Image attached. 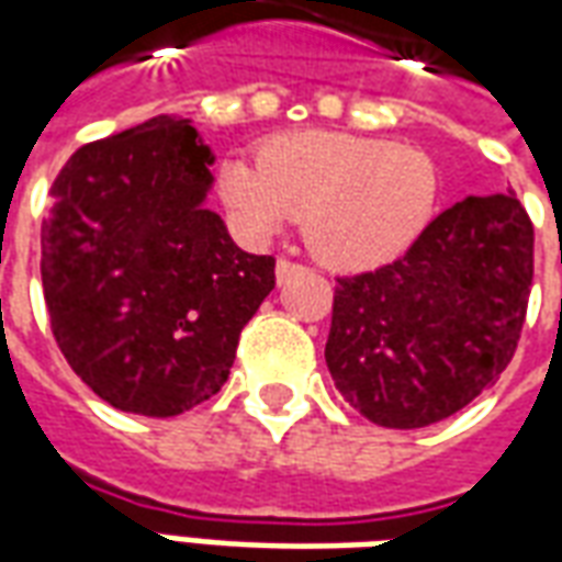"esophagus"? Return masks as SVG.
<instances>
[{
  "instance_id": "esophagus-1",
  "label": "esophagus",
  "mask_w": 562,
  "mask_h": 562,
  "mask_svg": "<svg viewBox=\"0 0 562 562\" xmlns=\"http://www.w3.org/2000/svg\"><path fill=\"white\" fill-rule=\"evenodd\" d=\"M297 270H301V265H294L289 258H280V261H277V282L282 285L285 280H292Z\"/></svg>"
}]
</instances>
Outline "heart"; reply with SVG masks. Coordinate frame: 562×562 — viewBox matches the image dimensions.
<instances>
[{"label":"heart","mask_w":562,"mask_h":562,"mask_svg":"<svg viewBox=\"0 0 562 562\" xmlns=\"http://www.w3.org/2000/svg\"><path fill=\"white\" fill-rule=\"evenodd\" d=\"M216 192L244 240L265 244L304 220L322 265L370 270L403 256L430 225L439 173L427 153L397 140L310 128L270 138L258 165L228 156Z\"/></svg>","instance_id":"1"}]
</instances>
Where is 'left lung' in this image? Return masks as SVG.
<instances>
[{
  "instance_id": "obj_1",
  "label": "left lung",
  "mask_w": 562,
  "mask_h": 562,
  "mask_svg": "<svg viewBox=\"0 0 562 562\" xmlns=\"http://www.w3.org/2000/svg\"><path fill=\"white\" fill-rule=\"evenodd\" d=\"M530 285L532 222L518 198H463L406 256L337 280L325 342L334 385L379 427L442 422L506 370Z\"/></svg>"
}]
</instances>
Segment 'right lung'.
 <instances>
[{
	"label": "right lung",
	"instance_id": "right-lung-1",
	"mask_svg": "<svg viewBox=\"0 0 562 562\" xmlns=\"http://www.w3.org/2000/svg\"><path fill=\"white\" fill-rule=\"evenodd\" d=\"M213 153L192 120L153 116L80 147L50 186L42 285L56 346L114 409L171 418L232 373L273 258L207 207Z\"/></svg>",
	"mask_w": 562,
	"mask_h": 562
}]
</instances>
